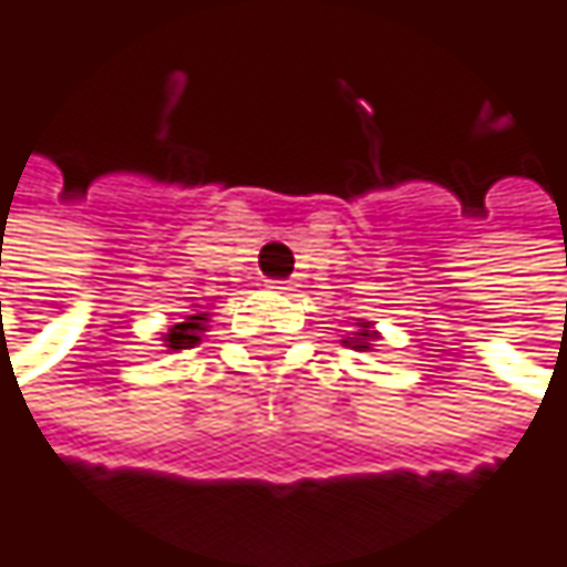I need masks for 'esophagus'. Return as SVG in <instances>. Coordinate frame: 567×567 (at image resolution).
I'll return each mask as SVG.
<instances>
[{
	"label": "esophagus",
	"mask_w": 567,
	"mask_h": 567,
	"mask_svg": "<svg viewBox=\"0 0 567 567\" xmlns=\"http://www.w3.org/2000/svg\"><path fill=\"white\" fill-rule=\"evenodd\" d=\"M269 288H272V291H295V282H282V279H272V282H269Z\"/></svg>",
	"instance_id": "1"
}]
</instances>
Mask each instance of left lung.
<instances>
[{"label": "left lung", "instance_id": "left-lung-1", "mask_svg": "<svg viewBox=\"0 0 567 567\" xmlns=\"http://www.w3.org/2000/svg\"><path fill=\"white\" fill-rule=\"evenodd\" d=\"M374 341H378V331L371 328V321H358V331L351 338H344V344L354 348V351H371Z\"/></svg>", "mask_w": 567, "mask_h": 567}]
</instances>
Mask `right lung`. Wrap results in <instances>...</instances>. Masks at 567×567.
<instances>
[{
	"label": "right lung",
	"mask_w": 567,
	"mask_h": 567,
	"mask_svg": "<svg viewBox=\"0 0 567 567\" xmlns=\"http://www.w3.org/2000/svg\"><path fill=\"white\" fill-rule=\"evenodd\" d=\"M206 331V311L199 315H186V321L173 324L171 331L164 334V348L167 351H183V348H193L199 341V334Z\"/></svg>",
	"instance_id": "add662e5"
}]
</instances>
